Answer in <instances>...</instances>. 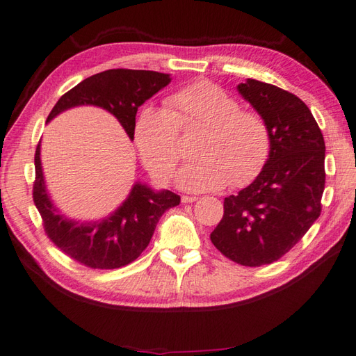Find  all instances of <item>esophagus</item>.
Returning a JSON list of instances; mask_svg holds the SVG:
<instances>
[{"label":"esophagus","instance_id":"obj_1","mask_svg":"<svg viewBox=\"0 0 356 356\" xmlns=\"http://www.w3.org/2000/svg\"><path fill=\"white\" fill-rule=\"evenodd\" d=\"M198 200L195 195H181V203H194Z\"/></svg>","mask_w":356,"mask_h":356}]
</instances>
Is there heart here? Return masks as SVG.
<instances>
[{
    "label": "heart",
    "instance_id": "b5f03b06",
    "mask_svg": "<svg viewBox=\"0 0 356 356\" xmlns=\"http://www.w3.org/2000/svg\"><path fill=\"white\" fill-rule=\"evenodd\" d=\"M165 109L144 106L135 121L140 158L154 177H171L181 158L179 131L204 127L177 184L186 191H217L249 185L270 153V130L258 112L241 109L235 97L209 80H195L165 100Z\"/></svg>",
    "mask_w": 356,
    "mask_h": 356
}]
</instances>
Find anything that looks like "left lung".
Instances as JSON below:
<instances>
[{
  "mask_svg": "<svg viewBox=\"0 0 356 356\" xmlns=\"http://www.w3.org/2000/svg\"><path fill=\"white\" fill-rule=\"evenodd\" d=\"M238 90L266 120L270 154L249 186L225 198L211 241L239 266L261 267L290 252L320 217L326 147L299 97L253 79Z\"/></svg>",
  "mask_w": 356,
  "mask_h": 356,
  "instance_id": "obj_1",
  "label": "left lung"
}]
</instances>
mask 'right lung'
Wrapping results in <instances>:
<instances>
[{
	"label": "right lung",
	"instance_id": "1",
	"mask_svg": "<svg viewBox=\"0 0 356 356\" xmlns=\"http://www.w3.org/2000/svg\"><path fill=\"white\" fill-rule=\"evenodd\" d=\"M170 81L168 74L156 71L118 68L98 72L63 94L47 122L70 107L92 104L113 113L129 138L134 139L138 107ZM39 154L40 143L35 153L33 202L42 217L45 234L66 256L85 267L113 270L134 262L147 249L162 213L180 203V195L175 193H154L136 184L127 200L111 217L95 222L66 220L48 198Z\"/></svg>",
	"mask_w": 356,
	"mask_h": 356
}]
</instances>
